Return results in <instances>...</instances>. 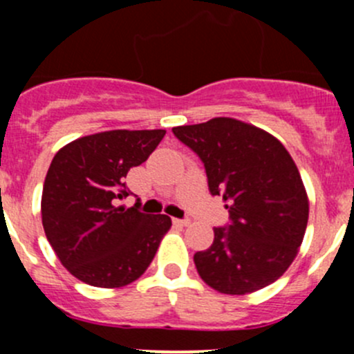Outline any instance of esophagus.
<instances>
[{
    "instance_id": "esophagus-1",
    "label": "esophagus",
    "mask_w": 354,
    "mask_h": 354,
    "mask_svg": "<svg viewBox=\"0 0 354 354\" xmlns=\"http://www.w3.org/2000/svg\"><path fill=\"white\" fill-rule=\"evenodd\" d=\"M174 224H178V226H188L190 219L188 217H185V219H174Z\"/></svg>"
}]
</instances>
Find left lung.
I'll use <instances>...</instances> for the list:
<instances>
[{
	"instance_id": "1",
	"label": "left lung",
	"mask_w": 354,
	"mask_h": 354,
	"mask_svg": "<svg viewBox=\"0 0 354 354\" xmlns=\"http://www.w3.org/2000/svg\"><path fill=\"white\" fill-rule=\"evenodd\" d=\"M173 133L203 162L210 195L227 202L230 223L214 227V243L194 255L203 283L224 295H246L279 279L308 223V197L284 145L233 118L176 127Z\"/></svg>"
}]
</instances>
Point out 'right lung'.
Segmentation results:
<instances>
[{"instance_id": "obj_1", "label": "right lung", "mask_w": 354, "mask_h": 354, "mask_svg": "<svg viewBox=\"0 0 354 354\" xmlns=\"http://www.w3.org/2000/svg\"><path fill=\"white\" fill-rule=\"evenodd\" d=\"M166 130H111L65 145L42 188V226L63 266L82 283L121 288L151 266L171 217L114 205L128 197L130 167L156 151Z\"/></svg>"}]
</instances>
